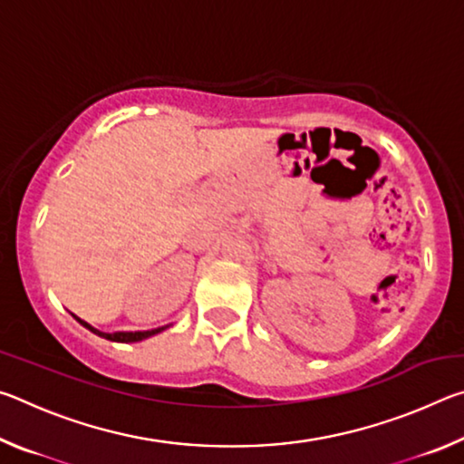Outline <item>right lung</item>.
I'll list each match as a JSON object with an SVG mask.
<instances>
[{"label": "right lung", "instance_id": "add662e5", "mask_svg": "<svg viewBox=\"0 0 464 464\" xmlns=\"http://www.w3.org/2000/svg\"><path fill=\"white\" fill-rule=\"evenodd\" d=\"M77 321H80V324L85 327V329H90L92 334H96V335H100V337H104V340H110V342H121V343H132V342H140V340H147V337H151V335H157V334H161L163 329H168L169 325H163V327H155V329H147V332H114V334H106V332H100V329H96V327H92L88 321H83V319H80L77 315H73Z\"/></svg>", "mask_w": 464, "mask_h": 464}]
</instances>
